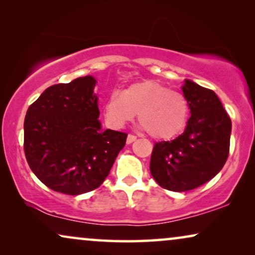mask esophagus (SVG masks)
Wrapping results in <instances>:
<instances>
[{"label":"esophagus","mask_w":255,"mask_h":255,"mask_svg":"<svg viewBox=\"0 0 255 255\" xmlns=\"http://www.w3.org/2000/svg\"><path fill=\"white\" fill-rule=\"evenodd\" d=\"M135 139H137V137H135V135L128 134V138H127V142H128V144H131V142H133Z\"/></svg>","instance_id":"esophagus-1"}]
</instances>
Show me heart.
I'll return each mask as SVG.
<instances>
[{"label":"heart","mask_w":255,"mask_h":255,"mask_svg":"<svg viewBox=\"0 0 255 255\" xmlns=\"http://www.w3.org/2000/svg\"><path fill=\"white\" fill-rule=\"evenodd\" d=\"M137 113L149 135L170 139L187 123L188 103L180 93L156 81L133 83L123 93H111L104 103V117L111 128L124 127Z\"/></svg>","instance_id":"1"}]
</instances>
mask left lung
Returning a JSON list of instances; mask_svg holds the SVG:
<instances>
[{"label": "left lung", "mask_w": 255, "mask_h": 255, "mask_svg": "<svg viewBox=\"0 0 255 255\" xmlns=\"http://www.w3.org/2000/svg\"><path fill=\"white\" fill-rule=\"evenodd\" d=\"M190 109L186 130L172 141L155 142L149 170L160 187L188 191L217 175L229 156L231 120L215 92L186 80Z\"/></svg>", "instance_id": "obj_1"}]
</instances>
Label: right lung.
<instances>
[{"label":"right lung","mask_w":255,"mask_h":255,"mask_svg":"<svg viewBox=\"0 0 255 255\" xmlns=\"http://www.w3.org/2000/svg\"><path fill=\"white\" fill-rule=\"evenodd\" d=\"M95 85L87 75L51 86L26 111L27 163L58 193L80 195L99 188L127 142V133L102 130Z\"/></svg>","instance_id":"obj_1"}]
</instances>
